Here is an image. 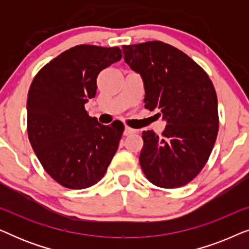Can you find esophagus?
Wrapping results in <instances>:
<instances>
[{
	"label": "esophagus",
	"instance_id": "1",
	"mask_svg": "<svg viewBox=\"0 0 249 249\" xmlns=\"http://www.w3.org/2000/svg\"><path fill=\"white\" fill-rule=\"evenodd\" d=\"M136 132H137V130H135V129L129 128V127H125L124 134V136H130V135L136 134Z\"/></svg>",
	"mask_w": 249,
	"mask_h": 249
}]
</instances>
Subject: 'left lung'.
I'll return each instance as SVG.
<instances>
[{
  "label": "left lung",
  "instance_id": "8db88e82",
  "mask_svg": "<svg viewBox=\"0 0 249 249\" xmlns=\"http://www.w3.org/2000/svg\"><path fill=\"white\" fill-rule=\"evenodd\" d=\"M124 61L144 83L145 107L166 122L162 136L142 131L139 163L161 188L185 186L206 164L219 131L217 97L209 74L160 40L124 45Z\"/></svg>",
  "mask_w": 249,
  "mask_h": 249
}]
</instances>
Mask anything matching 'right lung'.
Returning <instances> with one entry per match:
<instances>
[{
    "mask_svg": "<svg viewBox=\"0 0 249 249\" xmlns=\"http://www.w3.org/2000/svg\"><path fill=\"white\" fill-rule=\"evenodd\" d=\"M119 47L77 45L38 71L27 100V130L40 164L60 185L84 189L103 178L124 130L85 110L98 73L121 60Z\"/></svg>",
    "mask_w": 249,
    "mask_h": 249,
    "instance_id": "add662e5",
    "label": "right lung"
}]
</instances>
